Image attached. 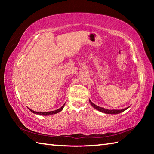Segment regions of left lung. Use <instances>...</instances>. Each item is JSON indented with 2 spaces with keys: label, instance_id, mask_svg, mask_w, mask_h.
Instances as JSON below:
<instances>
[{
  "label": "left lung",
  "instance_id": "1",
  "mask_svg": "<svg viewBox=\"0 0 154 154\" xmlns=\"http://www.w3.org/2000/svg\"><path fill=\"white\" fill-rule=\"evenodd\" d=\"M89 101H90V103L91 104V105H92L94 108L96 109V110H98L99 111L102 112V113H106V114H118V113H122V112H123L124 111H126V109L128 108V107H127V108H125L124 109H120V110H116V109H113V110H109V109H104L103 107H100V106L96 105L95 104H94L92 102H91L90 100H89Z\"/></svg>",
  "mask_w": 154,
  "mask_h": 154
}]
</instances>
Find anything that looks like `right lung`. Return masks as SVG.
Returning a JSON list of instances; mask_svg holds the SVG:
<instances>
[{
    "label": "right lung",
    "instance_id": "add662e5",
    "mask_svg": "<svg viewBox=\"0 0 154 154\" xmlns=\"http://www.w3.org/2000/svg\"><path fill=\"white\" fill-rule=\"evenodd\" d=\"M65 105V104H64ZM64 105L62 106V107H60L58 109H57V110H55V111H48V112H36V111H34L32 110H31L30 109H29V110L32 112L33 113L35 114H38V115H41V116H49V115H53V114H56V113H59V112H60L62 109H63L64 108Z\"/></svg>",
    "mask_w": 154,
    "mask_h": 154
}]
</instances>
